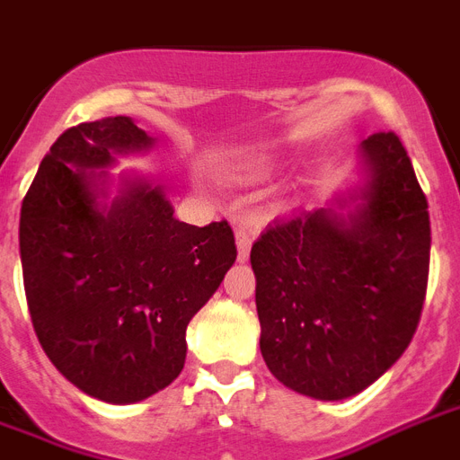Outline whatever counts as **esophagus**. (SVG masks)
I'll return each mask as SVG.
<instances>
[{"label": "esophagus", "mask_w": 460, "mask_h": 460, "mask_svg": "<svg viewBox=\"0 0 460 460\" xmlns=\"http://www.w3.org/2000/svg\"><path fill=\"white\" fill-rule=\"evenodd\" d=\"M250 245H252V236L245 226L236 229V248H238V262H245L250 255Z\"/></svg>", "instance_id": "34e87169"}]
</instances>
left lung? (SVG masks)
Returning <instances> with one entry per match:
<instances>
[{
  "label": "left lung",
  "instance_id": "8db88e82",
  "mask_svg": "<svg viewBox=\"0 0 460 460\" xmlns=\"http://www.w3.org/2000/svg\"><path fill=\"white\" fill-rule=\"evenodd\" d=\"M361 163L354 210L293 212L250 250L269 371L323 402L366 390L404 354L428 290L430 215L411 158L378 132L361 141Z\"/></svg>",
  "mask_w": 460,
  "mask_h": 460
}]
</instances>
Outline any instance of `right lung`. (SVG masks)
I'll list each match as a JSON object with an SVG mask.
<instances>
[{
  "instance_id": "1",
  "label": "right lung",
  "mask_w": 460,
  "mask_h": 460,
  "mask_svg": "<svg viewBox=\"0 0 460 460\" xmlns=\"http://www.w3.org/2000/svg\"><path fill=\"white\" fill-rule=\"evenodd\" d=\"M151 146L125 115L70 127L21 208L25 297L40 345L75 387L108 404L141 402L177 378L189 321L236 262L229 224L179 222L148 179L125 174L120 196L101 200L103 167Z\"/></svg>"
}]
</instances>
